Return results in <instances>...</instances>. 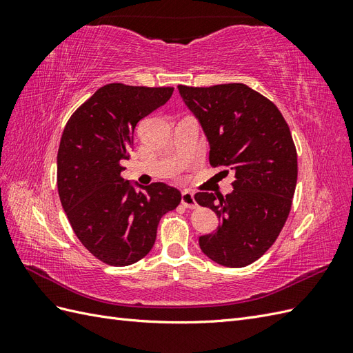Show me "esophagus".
Instances as JSON below:
<instances>
[{
  "label": "esophagus",
  "mask_w": 353,
  "mask_h": 353,
  "mask_svg": "<svg viewBox=\"0 0 353 353\" xmlns=\"http://www.w3.org/2000/svg\"><path fill=\"white\" fill-rule=\"evenodd\" d=\"M181 203H183L187 209H194L197 206L194 196L191 191H183V194H181Z\"/></svg>",
  "instance_id": "34e87169"
}]
</instances>
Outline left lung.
<instances>
[{
  "label": "left lung",
  "instance_id": "obj_1",
  "mask_svg": "<svg viewBox=\"0 0 353 353\" xmlns=\"http://www.w3.org/2000/svg\"><path fill=\"white\" fill-rule=\"evenodd\" d=\"M178 90L208 137L210 165L236 176L225 197L205 191L194 196L222 221L199 239L200 249L213 262L243 268L271 248L290 213L297 183L290 128L271 100L244 83Z\"/></svg>",
  "mask_w": 353,
  "mask_h": 353
}]
</instances>
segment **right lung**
Masks as SVG:
<instances>
[{"instance_id": "add662e5", "label": "right lung", "mask_w": 353, "mask_h": 353, "mask_svg": "<svg viewBox=\"0 0 353 353\" xmlns=\"http://www.w3.org/2000/svg\"><path fill=\"white\" fill-rule=\"evenodd\" d=\"M172 87L108 83L74 110L57 153L61 206L79 241L112 266L135 263L152 250L157 225L181 193L163 183L135 190L121 176L137 123L163 105Z\"/></svg>"}]
</instances>
